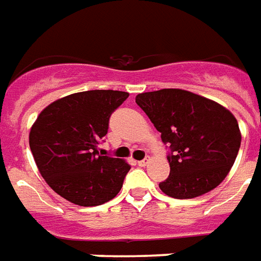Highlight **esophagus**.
I'll return each instance as SVG.
<instances>
[{"label":"esophagus","mask_w":261,"mask_h":261,"mask_svg":"<svg viewBox=\"0 0 261 261\" xmlns=\"http://www.w3.org/2000/svg\"><path fill=\"white\" fill-rule=\"evenodd\" d=\"M147 162H148V160H147V158H144V160H142V161H138V165L139 166H146Z\"/></svg>","instance_id":"esophagus-1"}]
</instances>
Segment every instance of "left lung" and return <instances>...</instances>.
<instances>
[{
    "label": "left lung",
    "mask_w": 261,
    "mask_h": 261,
    "mask_svg": "<svg viewBox=\"0 0 261 261\" xmlns=\"http://www.w3.org/2000/svg\"><path fill=\"white\" fill-rule=\"evenodd\" d=\"M169 148L170 173L160 189L177 199L209 193L224 180L241 146L238 122L223 106L183 89L136 96Z\"/></svg>",
    "instance_id": "8db88e82"
}]
</instances>
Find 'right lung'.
Returning a JSON list of instances; mask_svg holds the SVG:
<instances>
[{"mask_svg": "<svg viewBox=\"0 0 261 261\" xmlns=\"http://www.w3.org/2000/svg\"><path fill=\"white\" fill-rule=\"evenodd\" d=\"M128 92L86 91L50 103L31 126L30 148L49 187L80 206H97L119 193L128 162L101 155L97 146Z\"/></svg>", "mask_w": 261, "mask_h": 261, "instance_id": "add662e5", "label": "right lung"}]
</instances>
